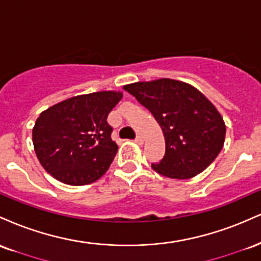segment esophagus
<instances>
[{"label": "esophagus", "instance_id": "34e87169", "mask_svg": "<svg viewBox=\"0 0 261 261\" xmlns=\"http://www.w3.org/2000/svg\"><path fill=\"white\" fill-rule=\"evenodd\" d=\"M134 142H136L137 144H139V145H142V144L144 143V139H143V137H142V136H137L136 140H134Z\"/></svg>", "mask_w": 261, "mask_h": 261}]
</instances>
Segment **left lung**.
<instances>
[{"instance_id": "left-lung-1", "label": "left lung", "mask_w": 261, "mask_h": 261, "mask_svg": "<svg viewBox=\"0 0 261 261\" xmlns=\"http://www.w3.org/2000/svg\"><path fill=\"white\" fill-rule=\"evenodd\" d=\"M160 124L166 150L151 164L168 178L188 179L203 172L225 143L226 125L216 107L187 83L162 78L124 85Z\"/></svg>"}]
</instances>
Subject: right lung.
I'll use <instances>...</instances> for the list:
<instances>
[{
  "mask_svg": "<svg viewBox=\"0 0 261 261\" xmlns=\"http://www.w3.org/2000/svg\"><path fill=\"white\" fill-rule=\"evenodd\" d=\"M121 99L119 91H97L41 112L33 128V144L46 172L69 186L99 179L117 154L107 116Z\"/></svg>",
  "mask_w": 261,
  "mask_h": 261,
  "instance_id": "1",
  "label": "right lung"
}]
</instances>
